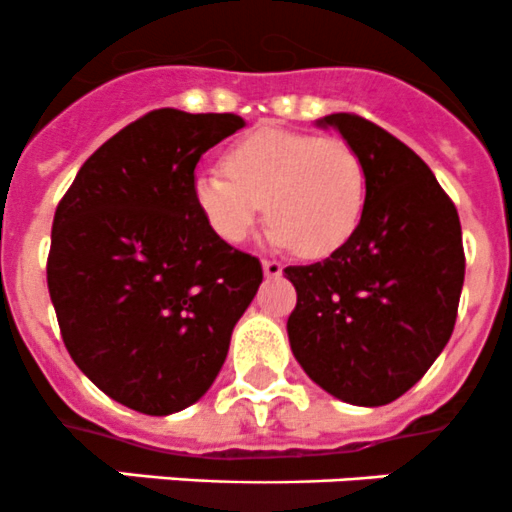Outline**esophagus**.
<instances>
[{
	"instance_id": "1",
	"label": "esophagus",
	"mask_w": 512,
	"mask_h": 512,
	"mask_svg": "<svg viewBox=\"0 0 512 512\" xmlns=\"http://www.w3.org/2000/svg\"><path fill=\"white\" fill-rule=\"evenodd\" d=\"M263 273H266L268 278H278L283 273V266L278 261H271V258H266V261H263Z\"/></svg>"
}]
</instances>
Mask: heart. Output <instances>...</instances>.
I'll use <instances>...</instances> for the list:
<instances>
[{
    "mask_svg": "<svg viewBox=\"0 0 512 512\" xmlns=\"http://www.w3.org/2000/svg\"><path fill=\"white\" fill-rule=\"evenodd\" d=\"M221 170L196 176L194 199L226 244L246 241L263 209L271 244L321 258L351 239L366 209V164L338 136L258 126L226 146Z\"/></svg>",
    "mask_w": 512,
    "mask_h": 512,
    "instance_id": "heart-1",
    "label": "heart"
}]
</instances>
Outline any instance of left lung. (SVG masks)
Returning <instances> with one entry per match:
<instances>
[{
  "label": "left lung",
  "instance_id": "1",
  "mask_svg": "<svg viewBox=\"0 0 512 512\" xmlns=\"http://www.w3.org/2000/svg\"><path fill=\"white\" fill-rule=\"evenodd\" d=\"M366 164L361 224L326 261L283 268L296 288L288 341L323 391L386 406L416 386L448 343L465 254L455 204L426 161L358 114H331Z\"/></svg>",
  "mask_w": 512,
  "mask_h": 512
}]
</instances>
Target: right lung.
Listing matches in <instances>:
<instances>
[{"mask_svg": "<svg viewBox=\"0 0 512 512\" xmlns=\"http://www.w3.org/2000/svg\"><path fill=\"white\" fill-rule=\"evenodd\" d=\"M244 124L149 111L84 161L54 214L47 283L64 346L96 388L146 416L209 391L263 281L194 199L199 159Z\"/></svg>", "mask_w": 512, "mask_h": 512, "instance_id": "right-lung-1", "label": "right lung"}]
</instances>
